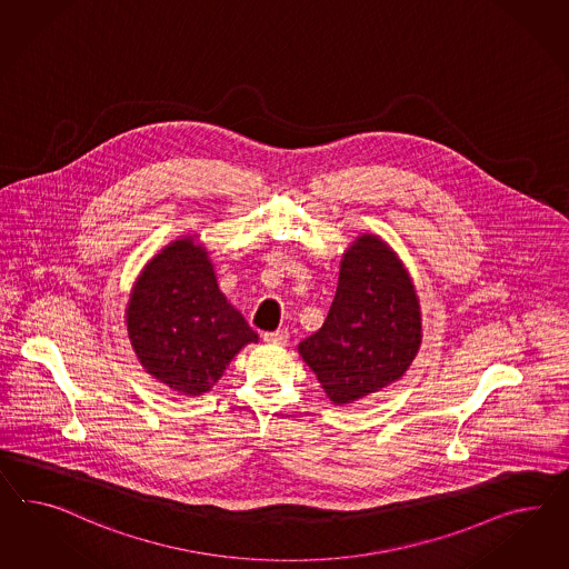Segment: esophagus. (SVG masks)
Masks as SVG:
<instances>
[{
	"mask_svg": "<svg viewBox=\"0 0 569 569\" xmlns=\"http://www.w3.org/2000/svg\"><path fill=\"white\" fill-rule=\"evenodd\" d=\"M262 339L269 343H288L290 339V331L288 329H277V331H267L262 333Z\"/></svg>",
	"mask_w": 569,
	"mask_h": 569,
	"instance_id": "esophagus-1",
	"label": "esophagus"
}]
</instances>
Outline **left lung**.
I'll use <instances>...</instances> for the list:
<instances>
[{"mask_svg": "<svg viewBox=\"0 0 569 569\" xmlns=\"http://www.w3.org/2000/svg\"><path fill=\"white\" fill-rule=\"evenodd\" d=\"M420 346V307L396 252L362 236L346 252L323 327L298 352L338 406L400 379Z\"/></svg>", "mask_w": 569, "mask_h": 569, "instance_id": "left-lung-1", "label": "left lung"}]
</instances>
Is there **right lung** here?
Wrapping results in <instances>:
<instances>
[{
	"instance_id": "1",
	"label": "right lung",
	"mask_w": 569,
	"mask_h": 569,
	"mask_svg": "<svg viewBox=\"0 0 569 569\" xmlns=\"http://www.w3.org/2000/svg\"><path fill=\"white\" fill-rule=\"evenodd\" d=\"M126 321L147 372L188 396L209 391L231 358L257 341L244 317L219 292L207 252L190 238L168 246L144 267Z\"/></svg>"
}]
</instances>
